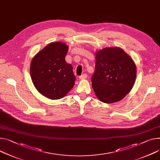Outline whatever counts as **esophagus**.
<instances>
[{"instance_id":"1","label":"esophagus","mask_w":160,"mask_h":160,"mask_svg":"<svg viewBox=\"0 0 160 160\" xmlns=\"http://www.w3.org/2000/svg\"><path fill=\"white\" fill-rule=\"evenodd\" d=\"M87 75L86 74V73H84V74H82V75L79 77V79H81V80L85 79H87Z\"/></svg>"}]
</instances>
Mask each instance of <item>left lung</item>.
Segmentation results:
<instances>
[{"mask_svg":"<svg viewBox=\"0 0 160 160\" xmlns=\"http://www.w3.org/2000/svg\"><path fill=\"white\" fill-rule=\"evenodd\" d=\"M136 76L134 62L120 47H108L96 52L92 84L101 102L122 100L131 90Z\"/></svg>","mask_w":160,"mask_h":160,"instance_id":"8db88e82","label":"left lung"}]
</instances>
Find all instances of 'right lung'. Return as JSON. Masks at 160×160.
I'll return each instance as SVG.
<instances>
[{"instance_id":"1","label":"right lung","mask_w":160,"mask_h":160,"mask_svg":"<svg viewBox=\"0 0 160 160\" xmlns=\"http://www.w3.org/2000/svg\"><path fill=\"white\" fill-rule=\"evenodd\" d=\"M68 47L63 42H52L32 58L30 73L32 82L42 95L50 99L64 97L73 88L76 76L71 64L66 62Z\"/></svg>"}]
</instances>
